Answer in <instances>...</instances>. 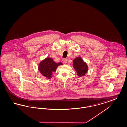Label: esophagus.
<instances>
[{"label": "esophagus", "instance_id": "obj_1", "mask_svg": "<svg viewBox=\"0 0 127 127\" xmlns=\"http://www.w3.org/2000/svg\"><path fill=\"white\" fill-rule=\"evenodd\" d=\"M63 63H64V64H66V62H67V60L66 59H63Z\"/></svg>", "mask_w": 127, "mask_h": 127}]
</instances>
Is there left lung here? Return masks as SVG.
I'll list each match as a JSON object with an SVG mask.
<instances>
[{
	"label": "left lung",
	"mask_w": 127,
	"mask_h": 127,
	"mask_svg": "<svg viewBox=\"0 0 127 127\" xmlns=\"http://www.w3.org/2000/svg\"><path fill=\"white\" fill-rule=\"evenodd\" d=\"M75 70L79 77L84 76L88 70V66L80 57L76 58L73 61Z\"/></svg>",
	"instance_id": "1"
}]
</instances>
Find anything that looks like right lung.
Listing matches in <instances>:
<instances>
[{
    "label": "right lung",
    "mask_w": 127,
    "mask_h": 127,
    "mask_svg": "<svg viewBox=\"0 0 127 127\" xmlns=\"http://www.w3.org/2000/svg\"><path fill=\"white\" fill-rule=\"evenodd\" d=\"M61 65H62L61 62L56 63L51 58H47L40 62L38 69L43 76L50 79L52 72L56 71L58 66Z\"/></svg>",
    "instance_id": "right-lung-1"
}]
</instances>
